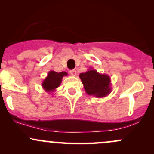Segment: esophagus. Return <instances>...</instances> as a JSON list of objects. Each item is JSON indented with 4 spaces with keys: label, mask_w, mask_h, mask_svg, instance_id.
<instances>
[{
    "label": "esophagus",
    "mask_w": 154,
    "mask_h": 154,
    "mask_svg": "<svg viewBox=\"0 0 154 154\" xmlns=\"http://www.w3.org/2000/svg\"><path fill=\"white\" fill-rule=\"evenodd\" d=\"M70 74L72 76H74V77H75V76L77 75V71H76V70H71V71H70Z\"/></svg>",
    "instance_id": "1"
}]
</instances>
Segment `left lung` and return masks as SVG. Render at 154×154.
<instances>
[{
  "instance_id": "8db88e82",
  "label": "left lung",
  "mask_w": 154,
  "mask_h": 154,
  "mask_svg": "<svg viewBox=\"0 0 154 154\" xmlns=\"http://www.w3.org/2000/svg\"><path fill=\"white\" fill-rule=\"evenodd\" d=\"M79 77L88 95L104 97L111 93V79L107 74H100L91 68L86 72L80 73Z\"/></svg>"
}]
</instances>
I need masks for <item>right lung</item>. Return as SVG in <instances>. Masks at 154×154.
Listing matches in <instances>:
<instances>
[{
    "instance_id": "obj_1",
    "label": "right lung",
    "mask_w": 154,
    "mask_h": 154,
    "mask_svg": "<svg viewBox=\"0 0 154 154\" xmlns=\"http://www.w3.org/2000/svg\"><path fill=\"white\" fill-rule=\"evenodd\" d=\"M65 76H68V73L66 71L58 73L54 71H50L47 77L42 83V86L47 92H53L55 91L56 88L60 86L63 77Z\"/></svg>"
}]
</instances>
